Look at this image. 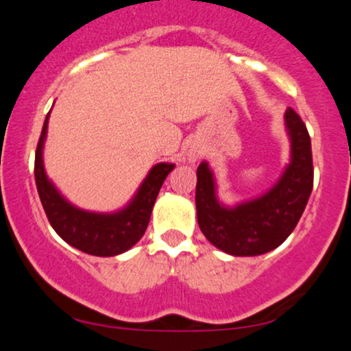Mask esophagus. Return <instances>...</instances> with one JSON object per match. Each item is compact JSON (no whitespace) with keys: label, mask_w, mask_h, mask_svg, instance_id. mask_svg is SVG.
<instances>
[{"label":"esophagus","mask_w":351,"mask_h":351,"mask_svg":"<svg viewBox=\"0 0 351 351\" xmlns=\"http://www.w3.org/2000/svg\"><path fill=\"white\" fill-rule=\"evenodd\" d=\"M197 158H198V153H197V151H189V161H190V162L195 161Z\"/></svg>","instance_id":"1"}]
</instances>
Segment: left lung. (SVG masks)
Masks as SVG:
<instances>
[{
	"label": "left lung",
	"mask_w": 351,
	"mask_h": 351,
	"mask_svg": "<svg viewBox=\"0 0 351 351\" xmlns=\"http://www.w3.org/2000/svg\"><path fill=\"white\" fill-rule=\"evenodd\" d=\"M289 136V162L271 189L261 197L224 205L216 195V180L208 162L197 169L195 205L198 226L215 247L236 257L270 252L283 244L300 221L313 192L314 169L311 138L291 107L285 112Z\"/></svg>",
	"instance_id": "8db88e82"
}]
</instances>
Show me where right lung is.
Here are the masks:
<instances>
[{
    "mask_svg": "<svg viewBox=\"0 0 351 351\" xmlns=\"http://www.w3.org/2000/svg\"><path fill=\"white\" fill-rule=\"evenodd\" d=\"M49 117L50 112L45 117L37 145L34 174L38 197L51 228L64 242L81 252L97 257H114L127 252L145 234L159 190L176 164L159 162L151 167L140 189L122 210L114 213L81 210L58 192L43 167V143L49 128Z\"/></svg>",
    "mask_w": 351,
    "mask_h": 351,
    "instance_id": "1",
    "label": "right lung"
}]
</instances>
